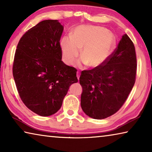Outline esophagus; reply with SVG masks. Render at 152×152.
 <instances>
[{
  "label": "esophagus",
  "mask_w": 152,
  "mask_h": 152,
  "mask_svg": "<svg viewBox=\"0 0 152 152\" xmlns=\"http://www.w3.org/2000/svg\"><path fill=\"white\" fill-rule=\"evenodd\" d=\"M76 76H77V78H78V79L79 80V78H80V72H77Z\"/></svg>",
  "instance_id": "34e87169"
}]
</instances>
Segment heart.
<instances>
[{
  "mask_svg": "<svg viewBox=\"0 0 152 152\" xmlns=\"http://www.w3.org/2000/svg\"><path fill=\"white\" fill-rule=\"evenodd\" d=\"M115 45L114 35L104 28L81 25L75 28L71 36H64L60 41L63 61L74 64L82 50V61L91 68L102 66L111 54Z\"/></svg>",
  "mask_w": 152,
  "mask_h": 152,
  "instance_id": "heart-1",
  "label": "heart"
}]
</instances>
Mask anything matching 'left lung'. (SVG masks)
Wrapping results in <instances>:
<instances>
[{
    "label": "left lung",
    "instance_id": "left-lung-1",
    "mask_svg": "<svg viewBox=\"0 0 152 152\" xmlns=\"http://www.w3.org/2000/svg\"><path fill=\"white\" fill-rule=\"evenodd\" d=\"M135 46L127 34L102 66L82 71L81 107L90 117L103 119L117 113L125 103L135 82Z\"/></svg>",
    "mask_w": 152,
    "mask_h": 152
}]
</instances>
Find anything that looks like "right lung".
I'll return each instance as SVG.
<instances>
[{
	"instance_id": "1",
	"label": "right lung",
	"mask_w": 152,
	"mask_h": 152,
	"mask_svg": "<svg viewBox=\"0 0 152 152\" xmlns=\"http://www.w3.org/2000/svg\"><path fill=\"white\" fill-rule=\"evenodd\" d=\"M63 30L58 20H43L22 36L15 51L12 74L18 93L42 117L57 112L69 87L78 82L76 69L61 61Z\"/></svg>"
}]
</instances>
